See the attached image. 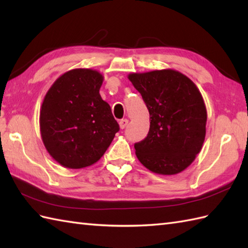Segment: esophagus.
I'll list each match as a JSON object with an SVG mask.
<instances>
[{
  "instance_id": "obj_1",
  "label": "esophagus",
  "mask_w": 248,
  "mask_h": 248,
  "mask_svg": "<svg viewBox=\"0 0 248 248\" xmlns=\"http://www.w3.org/2000/svg\"><path fill=\"white\" fill-rule=\"evenodd\" d=\"M128 123H129L128 119H121V120L119 121V127H120V129H124L125 127H127Z\"/></svg>"
}]
</instances>
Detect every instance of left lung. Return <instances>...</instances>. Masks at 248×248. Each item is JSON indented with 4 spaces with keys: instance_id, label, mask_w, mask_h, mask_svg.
Segmentation results:
<instances>
[{
    "instance_id": "1",
    "label": "left lung",
    "mask_w": 248,
    "mask_h": 248,
    "mask_svg": "<svg viewBox=\"0 0 248 248\" xmlns=\"http://www.w3.org/2000/svg\"><path fill=\"white\" fill-rule=\"evenodd\" d=\"M150 115L147 138L134 144L140 162L160 175H176L192 164L205 136L207 109L197 86L181 72L131 73Z\"/></svg>"
}]
</instances>
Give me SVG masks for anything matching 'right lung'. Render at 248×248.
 <instances>
[{
  "mask_svg": "<svg viewBox=\"0 0 248 248\" xmlns=\"http://www.w3.org/2000/svg\"><path fill=\"white\" fill-rule=\"evenodd\" d=\"M101 73L93 69L65 72L46 93L40 109V133L46 149L61 165L72 170L100 160L119 124L100 96Z\"/></svg>",
  "mask_w": 248,
  "mask_h": 248,
  "instance_id": "add662e5",
  "label": "right lung"
}]
</instances>
